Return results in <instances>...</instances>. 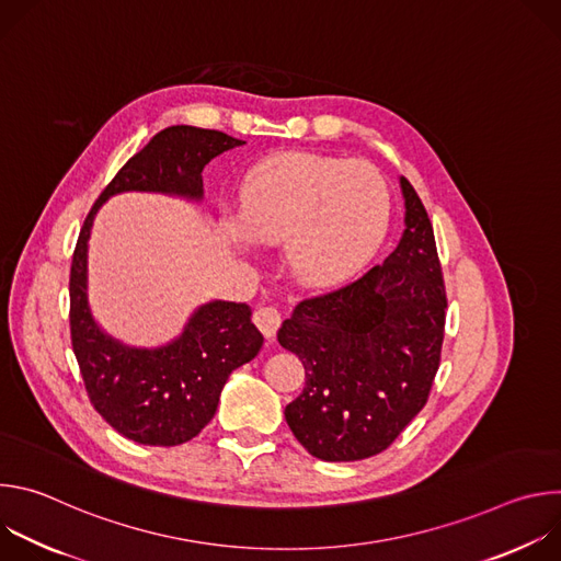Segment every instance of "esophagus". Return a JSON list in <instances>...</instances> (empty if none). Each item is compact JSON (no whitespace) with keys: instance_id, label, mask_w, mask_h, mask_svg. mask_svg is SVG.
Segmentation results:
<instances>
[{"instance_id":"1","label":"esophagus","mask_w":561,"mask_h":561,"mask_svg":"<svg viewBox=\"0 0 561 561\" xmlns=\"http://www.w3.org/2000/svg\"><path fill=\"white\" fill-rule=\"evenodd\" d=\"M253 322H255V327H257L268 340H273V337L277 335L279 324H282V314H279V310L273 308V306H260V308L253 312Z\"/></svg>"}]
</instances>
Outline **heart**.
<instances>
[{"mask_svg":"<svg viewBox=\"0 0 561 561\" xmlns=\"http://www.w3.org/2000/svg\"><path fill=\"white\" fill-rule=\"evenodd\" d=\"M237 208L257 242H284L286 268L299 284L327 288L370 262L388 226L390 193L366 162L279 152L244 175ZM230 237L239 249H249L251 239L239 228Z\"/></svg>","mask_w":561,"mask_h":561,"instance_id":"heart-1","label":"heart"}]
</instances>
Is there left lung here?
I'll list each match as a JSON object with an SVG mask.
<instances>
[{"mask_svg": "<svg viewBox=\"0 0 561 561\" xmlns=\"http://www.w3.org/2000/svg\"><path fill=\"white\" fill-rule=\"evenodd\" d=\"M394 251L359 279L304 299L279 344L306 370L284 417L317 459L357 461L386 450L426 407L439 368L446 288L433 224L407 178Z\"/></svg>", "mask_w": 561, "mask_h": 561, "instance_id": "1", "label": "left lung"}]
</instances>
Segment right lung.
Wrapping results in <instances>:
<instances>
[{"label": "right lung", "mask_w": 561, "mask_h": 561, "mask_svg": "<svg viewBox=\"0 0 561 561\" xmlns=\"http://www.w3.org/2000/svg\"><path fill=\"white\" fill-rule=\"evenodd\" d=\"M219 130H159L119 169L93 204L70 266V340L95 411L124 437L144 446H180L213 420L228 375L251 362L264 337L251 306L208 301L167 346L135 348L106 335L89 304V239L98 210L117 193H164L199 202L202 171L213 157L242 146Z\"/></svg>", "instance_id": "right-lung-1"}]
</instances>
